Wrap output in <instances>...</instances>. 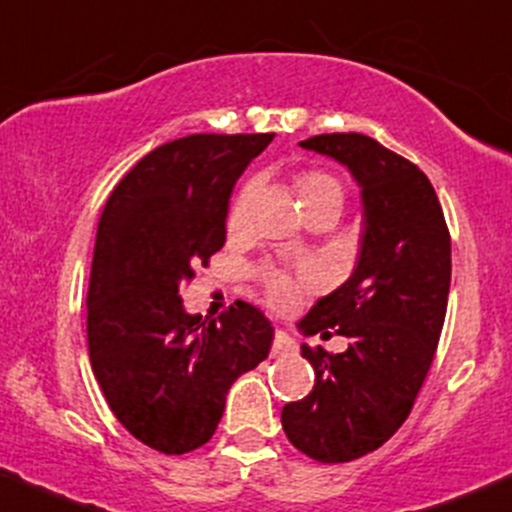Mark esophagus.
<instances>
[{
    "label": "esophagus",
    "mask_w": 512,
    "mask_h": 512,
    "mask_svg": "<svg viewBox=\"0 0 512 512\" xmlns=\"http://www.w3.org/2000/svg\"><path fill=\"white\" fill-rule=\"evenodd\" d=\"M296 350H299V345H296V340L291 338L289 333H284V330H277V333H274V342H272V355L274 357L294 355Z\"/></svg>",
    "instance_id": "34e87169"
}]
</instances>
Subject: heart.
<instances>
[{"mask_svg": "<svg viewBox=\"0 0 512 512\" xmlns=\"http://www.w3.org/2000/svg\"><path fill=\"white\" fill-rule=\"evenodd\" d=\"M250 192H252V182L247 184V187L243 189V194H240L238 204H235V209H233V218L240 216V209H243L247 194ZM296 192H299L303 206L313 204V201H320V199H340L342 201L340 182L333 177V174H328L323 170L301 172L299 177H296ZM267 296H269V303H272V306L291 308L296 301H299L301 289H299V284L291 282V279L284 277V274H272V277L267 279Z\"/></svg>", "mask_w": 512, "mask_h": 512, "instance_id": "obj_1", "label": "heart"}]
</instances>
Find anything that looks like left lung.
<instances>
[{"instance_id": "1", "label": "left lung", "mask_w": 512, "mask_h": 512, "mask_svg": "<svg viewBox=\"0 0 512 512\" xmlns=\"http://www.w3.org/2000/svg\"><path fill=\"white\" fill-rule=\"evenodd\" d=\"M301 148L333 157L355 177L364 230L350 279L301 318L306 335H345L340 355L301 345L316 384L286 403L282 428L323 464L384 445L411 413L445 325L452 243L430 179L362 133H323Z\"/></svg>"}]
</instances>
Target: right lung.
Instances as JSON below:
<instances>
[{
	"mask_svg": "<svg viewBox=\"0 0 512 512\" xmlns=\"http://www.w3.org/2000/svg\"><path fill=\"white\" fill-rule=\"evenodd\" d=\"M274 133H199L160 145L101 211L87 291L89 362L119 423L184 454L218 428L228 389L269 355L274 328L235 301L221 318L184 311L179 289L226 243L228 199Z\"/></svg>",
	"mask_w": 512,
	"mask_h": 512,
	"instance_id": "add662e5",
	"label": "right lung"
}]
</instances>
